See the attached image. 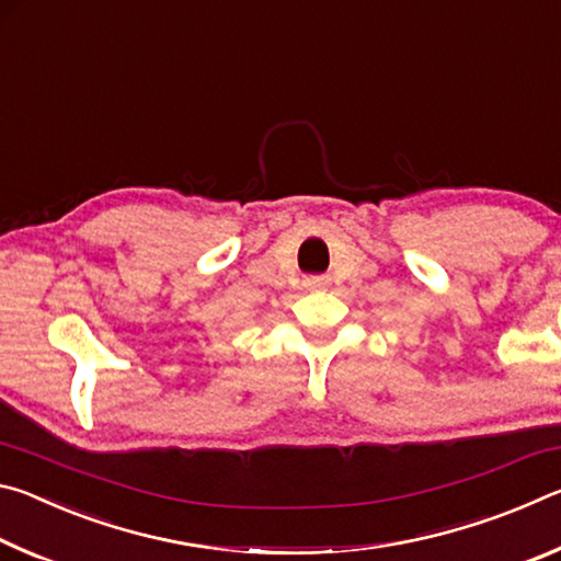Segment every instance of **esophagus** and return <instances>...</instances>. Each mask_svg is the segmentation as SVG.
<instances>
[{
	"label": "esophagus",
	"mask_w": 561,
	"mask_h": 561,
	"mask_svg": "<svg viewBox=\"0 0 561 561\" xmlns=\"http://www.w3.org/2000/svg\"><path fill=\"white\" fill-rule=\"evenodd\" d=\"M311 287H324V277H317L314 282H311Z\"/></svg>",
	"instance_id": "esophagus-1"
}]
</instances>
